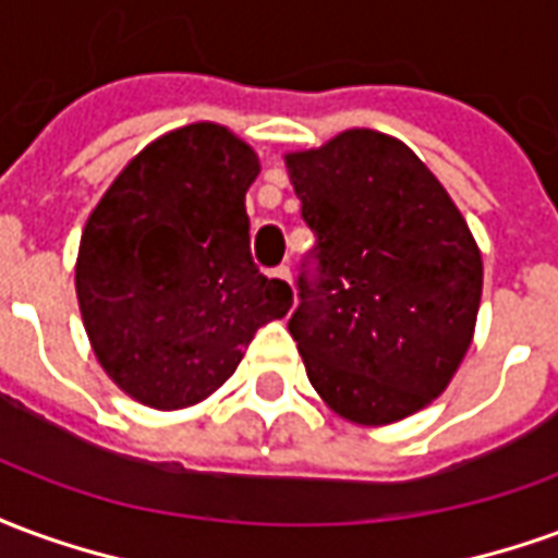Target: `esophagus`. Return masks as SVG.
I'll return each mask as SVG.
<instances>
[{"mask_svg": "<svg viewBox=\"0 0 558 558\" xmlns=\"http://www.w3.org/2000/svg\"><path fill=\"white\" fill-rule=\"evenodd\" d=\"M271 278H278V280H283V283H290L292 275H290V268L280 266V268H275V271H271Z\"/></svg>", "mask_w": 558, "mask_h": 558, "instance_id": "34e87169", "label": "esophagus"}]
</instances>
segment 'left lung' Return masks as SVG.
<instances>
[{
    "instance_id": "obj_1",
    "label": "left lung",
    "mask_w": 558,
    "mask_h": 558,
    "mask_svg": "<svg viewBox=\"0 0 558 558\" xmlns=\"http://www.w3.org/2000/svg\"><path fill=\"white\" fill-rule=\"evenodd\" d=\"M283 160L316 232L290 319L311 386L364 427L424 410L475 335L484 266L469 223L407 143L371 128Z\"/></svg>"
}]
</instances>
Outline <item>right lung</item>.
<instances>
[{
	"label": "right lung",
	"instance_id": "obj_1",
	"mask_svg": "<svg viewBox=\"0 0 558 558\" xmlns=\"http://www.w3.org/2000/svg\"><path fill=\"white\" fill-rule=\"evenodd\" d=\"M259 158L230 128L194 122L148 143L92 208L80 235L77 302L95 359L151 410L218 391L256 328L292 290L251 259L244 194Z\"/></svg>",
	"mask_w": 558,
	"mask_h": 558
}]
</instances>
